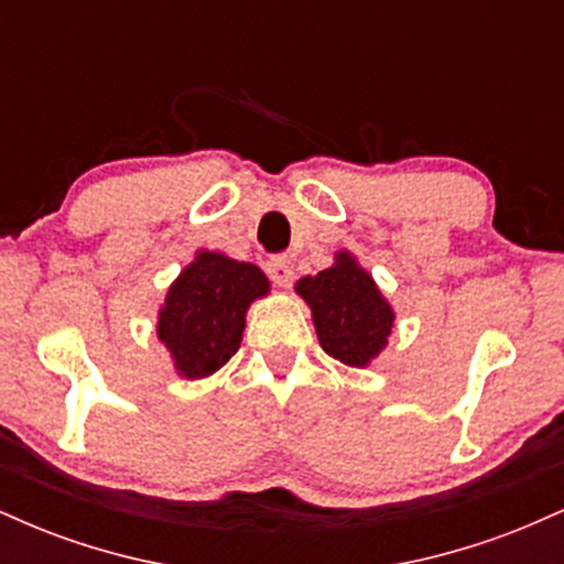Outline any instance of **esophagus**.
I'll list each match as a JSON object with an SVG mask.
<instances>
[{
    "instance_id": "esophagus-1",
    "label": "esophagus",
    "mask_w": 564,
    "mask_h": 564,
    "mask_svg": "<svg viewBox=\"0 0 564 564\" xmlns=\"http://www.w3.org/2000/svg\"><path fill=\"white\" fill-rule=\"evenodd\" d=\"M264 270H268L270 281L275 283V286H283L286 289L291 283V278H294V270H291V262L286 257H270L268 264H264Z\"/></svg>"
}]
</instances>
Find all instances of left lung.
Masks as SVG:
<instances>
[{
	"label": "left lung",
	"instance_id": "left-lung-1",
	"mask_svg": "<svg viewBox=\"0 0 564 564\" xmlns=\"http://www.w3.org/2000/svg\"><path fill=\"white\" fill-rule=\"evenodd\" d=\"M296 294L313 310L321 347L332 358L364 368L384 349L394 313L349 251H339L328 270L302 278Z\"/></svg>",
	"mask_w": 564,
	"mask_h": 564
}]
</instances>
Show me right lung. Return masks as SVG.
<instances>
[{"instance_id":"1","label":"right lung","mask_w":564,"mask_h":564,"mask_svg":"<svg viewBox=\"0 0 564 564\" xmlns=\"http://www.w3.org/2000/svg\"><path fill=\"white\" fill-rule=\"evenodd\" d=\"M268 291L270 281L257 264L198 251L159 313V339L174 368L185 379H204L228 364L241 347L246 310Z\"/></svg>"}]
</instances>
